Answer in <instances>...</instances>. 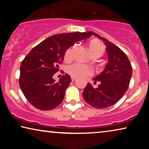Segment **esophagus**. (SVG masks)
<instances>
[{"label":"esophagus","instance_id":"34e87169","mask_svg":"<svg viewBox=\"0 0 149 149\" xmlns=\"http://www.w3.org/2000/svg\"><path fill=\"white\" fill-rule=\"evenodd\" d=\"M76 77H71V80H72V81H75V80H76Z\"/></svg>","mask_w":149,"mask_h":149}]
</instances>
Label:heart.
I'll return each mask as SVG.
<instances>
[{
    "label": "heart",
    "mask_w": 149,
    "mask_h": 149,
    "mask_svg": "<svg viewBox=\"0 0 149 149\" xmlns=\"http://www.w3.org/2000/svg\"><path fill=\"white\" fill-rule=\"evenodd\" d=\"M89 51L91 56L97 55L100 56L104 52V46L102 42L96 40H92L88 45ZM72 56V49L70 47L66 51L64 54V59L66 60H70ZM67 71L71 76L75 77H85L92 74L93 70L91 66L88 65L74 63L67 67Z\"/></svg>",
    "instance_id": "b5f03b06"
}]
</instances>
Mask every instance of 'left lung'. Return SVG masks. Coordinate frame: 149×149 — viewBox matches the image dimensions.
<instances>
[{"label": "left lung", "mask_w": 149, "mask_h": 149, "mask_svg": "<svg viewBox=\"0 0 149 149\" xmlns=\"http://www.w3.org/2000/svg\"><path fill=\"white\" fill-rule=\"evenodd\" d=\"M88 34L103 40L107 46L109 62L103 72L93 78L94 83L100 82L98 87L94 88L87 83L83 96L91 107L107 109L117 103L125 94L131 80L132 67L127 56L117 46L95 32L89 31Z\"/></svg>", "instance_id": "1"}]
</instances>
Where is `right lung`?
<instances>
[{"instance_id": "obj_1", "label": "right lung", "mask_w": 149, "mask_h": 149, "mask_svg": "<svg viewBox=\"0 0 149 149\" xmlns=\"http://www.w3.org/2000/svg\"><path fill=\"white\" fill-rule=\"evenodd\" d=\"M88 32L55 34L40 42L28 53L20 66L19 86L32 106L41 111L60 105L71 81L63 75L58 82L53 76L60 70L66 51L74 42L89 37Z\"/></svg>"}]
</instances>
